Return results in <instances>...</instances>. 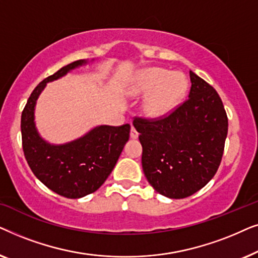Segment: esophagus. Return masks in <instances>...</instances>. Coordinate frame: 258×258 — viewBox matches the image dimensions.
Instances as JSON below:
<instances>
[{"mask_svg":"<svg viewBox=\"0 0 258 258\" xmlns=\"http://www.w3.org/2000/svg\"><path fill=\"white\" fill-rule=\"evenodd\" d=\"M130 137L132 139H137L139 137V133H137V130L134 126H132V130H130Z\"/></svg>","mask_w":258,"mask_h":258,"instance_id":"34e87169","label":"esophagus"}]
</instances>
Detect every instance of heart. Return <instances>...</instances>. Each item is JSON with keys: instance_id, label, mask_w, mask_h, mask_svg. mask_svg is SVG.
<instances>
[{"instance_id": "b5f03b06", "label": "heart", "mask_w": 258, "mask_h": 258, "mask_svg": "<svg viewBox=\"0 0 258 258\" xmlns=\"http://www.w3.org/2000/svg\"><path fill=\"white\" fill-rule=\"evenodd\" d=\"M188 89V81L181 73L162 68H148L137 74L132 87L136 96H147L144 111L150 117H163L175 110Z\"/></svg>"}]
</instances>
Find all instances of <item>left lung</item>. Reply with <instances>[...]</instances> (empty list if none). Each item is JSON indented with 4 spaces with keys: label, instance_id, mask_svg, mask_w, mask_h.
Returning <instances> with one entry per match:
<instances>
[{
    "label": "left lung",
    "instance_id": "1",
    "mask_svg": "<svg viewBox=\"0 0 258 258\" xmlns=\"http://www.w3.org/2000/svg\"><path fill=\"white\" fill-rule=\"evenodd\" d=\"M189 98L160 118H134L142 144V168L151 186L169 199H185L216 174L228 134L217 91L190 72Z\"/></svg>",
    "mask_w": 258,
    "mask_h": 258
}]
</instances>
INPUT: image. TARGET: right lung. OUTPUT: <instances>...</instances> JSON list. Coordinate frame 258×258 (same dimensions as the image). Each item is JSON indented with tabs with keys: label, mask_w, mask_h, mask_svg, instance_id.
<instances>
[{
	"label": "right lung",
	"mask_w": 258,
	"mask_h": 258,
	"mask_svg": "<svg viewBox=\"0 0 258 258\" xmlns=\"http://www.w3.org/2000/svg\"><path fill=\"white\" fill-rule=\"evenodd\" d=\"M79 59L44 79L31 93L21 116L24 157L34 175L45 186L67 199L96 191L114 169L129 140L130 124L100 125L73 142L54 146L38 135L34 122L36 100L48 82L86 64Z\"/></svg>",
	"instance_id": "1"
}]
</instances>
